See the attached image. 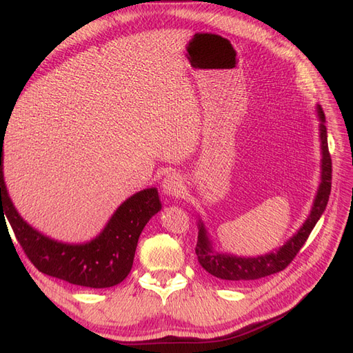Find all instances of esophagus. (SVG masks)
I'll return each mask as SVG.
<instances>
[{"instance_id": "obj_1", "label": "esophagus", "mask_w": 353, "mask_h": 353, "mask_svg": "<svg viewBox=\"0 0 353 353\" xmlns=\"http://www.w3.org/2000/svg\"><path fill=\"white\" fill-rule=\"evenodd\" d=\"M183 182L182 177L176 173H168L164 180H162V189H164V194L170 196H179L183 192Z\"/></svg>"}]
</instances>
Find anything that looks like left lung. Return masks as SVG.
Returning <instances> with one entry per match:
<instances>
[{
	"label": "left lung",
	"mask_w": 353,
	"mask_h": 353,
	"mask_svg": "<svg viewBox=\"0 0 353 353\" xmlns=\"http://www.w3.org/2000/svg\"><path fill=\"white\" fill-rule=\"evenodd\" d=\"M319 119H321V148H322V182L319 186L318 195L313 204L310 216L307 218L303 227L295 236L283 245L279 250L268 254L265 256L256 258H240L232 255H222L212 250V245L205 236V230L200 222V232H198V243L195 248V254L198 263L210 273L212 276L227 280V282H249L270 274L279 273L292 263L298 252L304 246L309 239L316 222L319 221L325 207H327L328 198L331 194V179H332V162L328 150L327 139V126H325V116L322 108L318 107Z\"/></svg>",
	"instance_id": "obj_1"
}]
</instances>
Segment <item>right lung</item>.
I'll list each match as a JSON object with an SVG mask.
<instances>
[{"label":"right lung","mask_w":353,"mask_h":353,"mask_svg":"<svg viewBox=\"0 0 353 353\" xmlns=\"http://www.w3.org/2000/svg\"><path fill=\"white\" fill-rule=\"evenodd\" d=\"M7 128V126H6ZM0 131V223L6 218L25 255L41 273L86 288H110L130 274L139 237L153 214L161 210L155 188L128 198L108 221L99 236L86 245H64L31 228L8 198L3 176V143ZM6 216H3V213ZM7 227V225H6Z\"/></svg>","instance_id":"right-lung-1"}]
</instances>
